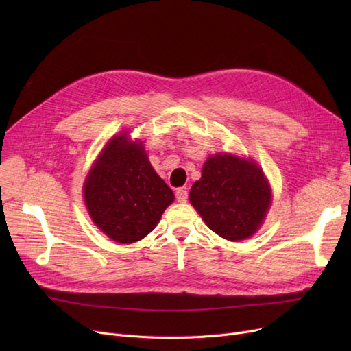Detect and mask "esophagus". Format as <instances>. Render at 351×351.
<instances>
[{"label":"esophagus","instance_id":"1","mask_svg":"<svg viewBox=\"0 0 351 351\" xmlns=\"http://www.w3.org/2000/svg\"><path fill=\"white\" fill-rule=\"evenodd\" d=\"M187 197H189V193L186 189H178L176 192V199H177V202H180V204H184V202H187Z\"/></svg>","mask_w":351,"mask_h":351}]
</instances>
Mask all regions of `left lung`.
Returning <instances> with one entry per match:
<instances>
[{
	"instance_id": "1",
	"label": "left lung",
	"mask_w": 351,
	"mask_h": 351,
	"mask_svg": "<svg viewBox=\"0 0 351 351\" xmlns=\"http://www.w3.org/2000/svg\"><path fill=\"white\" fill-rule=\"evenodd\" d=\"M190 204L222 239L239 241L256 232L271 206V187L252 159L210 155L200 180L190 189Z\"/></svg>"
}]
</instances>
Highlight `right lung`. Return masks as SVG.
Instances as JSON below:
<instances>
[{
    "label": "right lung",
    "mask_w": 351,
    "mask_h": 351,
    "mask_svg": "<svg viewBox=\"0 0 351 351\" xmlns=\"http://www.w3.org/2000/svg\"><path fill=\"white\" fill-rule=\"evenodd\" d=\"M83 197L95 226L114 241L129 244L156 227L174 193L155 173L142 142L121 133L92 165Z\"/></svg>",
    "instance_id": "obj_1"
}]
</instances>
